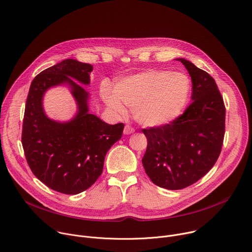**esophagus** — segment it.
Segmentation results:
<instances>
[{
	"mask_svg": "<svg viewBox=\"0 0 252 252\" xmlns=\"http://www.w3.org/2000/svg\"><path fill=\"white\" fill-rule=\"evenodd\" d=\"M134 132H135V130H134L131 126L126 125V126L124 127V131H123V133H124L125 135H129V134H132V133H134Z\"/></svg>",
	"mask_w": 252,
	"mask_h": 252,
	"instance_id": "1",
	"label": "esophagus"
}]
</instances>
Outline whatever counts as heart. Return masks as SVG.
Returning <instances> with one entry per match:
<instances>
[{
    "mask_svg": "<svg viewBox=\"0 0 252 252\" xmlns=\"http://www.w3.org/2000/svg\"><path fill=\"white\" fill-rule=\"evenodd\" d=\"M189 90V80L185 75L151 70L124 78L115 91L104 88L102 97L115 115L126 114L125 104L133 109L138 123L158 127L173 121L181 113Z\"/></svg>",
    "mask_w": 252,
    "mask_h": 252,
    "instance_id": "1",
    "label": "heart"
}]
</instances>
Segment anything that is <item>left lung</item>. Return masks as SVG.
<instances>
[{
  "mask_svg": "<svg viewBox=\"0 0 252 252\" xmlns=\"http://www.w3.org/2000/svg\"><path fill=\"white\" fill-rule=\"evenodd\" d=\"M192 81V103L169 124L143 129L146 174L162 188L179 190L202 178L217 161L225 131V106L214 79L183 58Z\"/></svg>",
  "mask_w": 252,
  "mask_h": 252,
  "instance_id": "left-lung-1",
  "label": "left lung"
}]
</instances>
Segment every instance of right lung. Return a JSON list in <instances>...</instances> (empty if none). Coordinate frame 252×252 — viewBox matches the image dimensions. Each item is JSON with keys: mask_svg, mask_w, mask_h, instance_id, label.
<instances>
[{"mask_svg": "<svg viewBox=\"0 0 252 252\" xmlns=\"http://www.w3.org/2000/svg\"><path fill=\"white\" fill-rule=\"evenodd\" d=\"M93 66L66 59L37 75L31 83L23 121L22 144L34 175L49 188L78 194L92 186L102 174L105 156L123 133L124 124L110 125L89 113V92ZM67 85L77 104L76 115L58 123L44 113V93Z\"/></svg>", "mask_w": 252, "mask_h": 252, "instance_id": "add662e5", "label": "right lung"}]
</instances>
